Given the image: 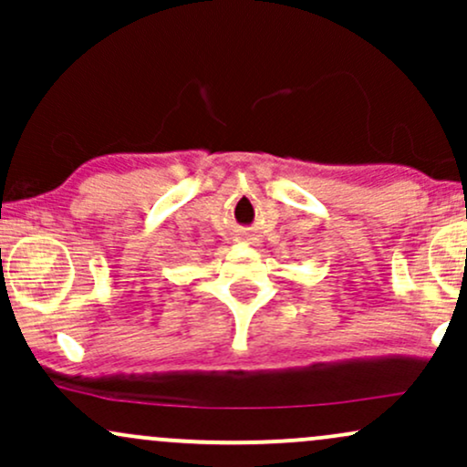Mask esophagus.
Masks as SVG:
<instances>
[{"instance_id": "obj_1", "label": "esophagus", "mask_w": 467, "mask_h": 467, "mask_svg": "<svg viewBox=\"0 0 467 467\" xmlns=\"http://www.w3.org/2000/svg\"><path fill=\"white\" fill-rule=\"evenodd\" d=\"M241 239H244L245 244H250V245H256V244H259V237H256L254 233H241Z\"/></svg>"}]
</instances>
